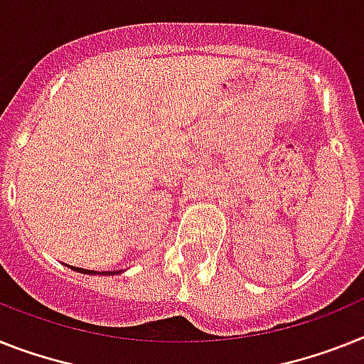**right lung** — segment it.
I'll list each match as a JSON object with an SVG mask.
<instances>
[{
  "mask_svg": "<svg viewBox=\"0 0 364 364\" xmlns=\"http://www.w3.org/2000/svg\"><path fill=\"white\" fill-rule=\"evenodd\" d=\"M73 270H77V272H81V274H118V272H94V270H83V268H75V267H72Z\"/></svg>",
  "mask_w": 364,
  "mask_h": 364,
  "instance_id": "right-lung-1",
  "label": "right lung"
}]
</instances>
